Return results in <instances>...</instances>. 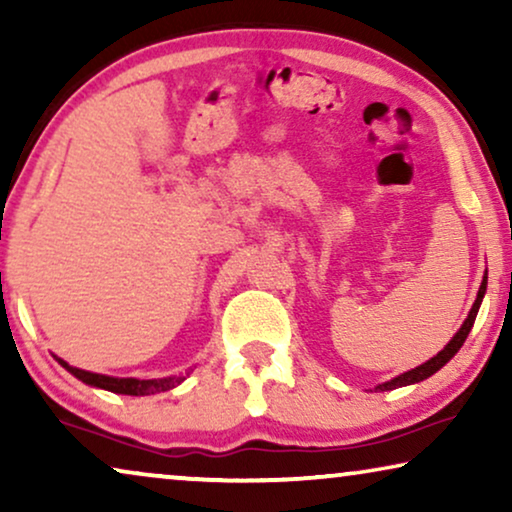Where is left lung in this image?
Masks as SVG:
<instances>
[{"mask_svg": "<svg viewBox=\"0 0 512 512\" xmlns=\"http://www.w3.org/2000/svg\"><path fill=\"white\" fill-rule=\"evenodd\" d=\"M485 291H487V272H485V277H482L478 298H475L471 312H468V317H466L464 324H461L459 331L454 333V338H452L450 342H447V345H445L443 349H440V352H438L436 356H431L429 361L422 363V366L412 368V370H408V373H403V375H396L394 380L377 384L375 391H391V389H398V387H408V384H417V382L426 380V377H431L433 373H438V370L443 368L445 363L450 361L452 356L459 352L461 345H464V342H466L468 333H471V328H473V321H475V317H478V310H480V305H482V298H485Z\"/></svg>", "mask_w": 512, "mask_h": 512, "instance_id": "8db88e82", "label": "left lung"}]
</instances>
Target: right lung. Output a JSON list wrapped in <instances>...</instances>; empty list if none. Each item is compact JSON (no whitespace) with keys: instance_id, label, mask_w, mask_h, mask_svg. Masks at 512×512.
<instances>
[{"instance_id":"1","label":"right lung","mask_w":512,"mask_h":512,"mask_svg":"<svg viewBox=\"0 0 512 512\" xmlns=\"http://www.w3.org/2000/svg\"><path fill=\"white\" fill-rule=\"evenodd\" d=\"M55 361L60 363L62 368L69 370L76 380H81L83 384H90V387L97 389H107L114 391V394H125V396H151V394H160V391H170L186 380V375H172V377H158V380H137V377H111V375H100V373H90V370H81L69 366L67 361H62L55 356Z\"/></svg>"}]
</instances>
